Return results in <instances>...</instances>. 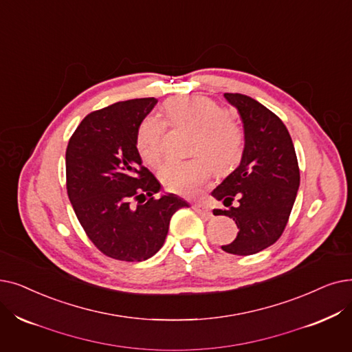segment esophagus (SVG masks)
Listing matches in <instances>:
<instances>
[{"instance_id": "1", "label": "esophagus", "mask_w": 352, "mask_h": 352, "mask_svg": "<svg viewBox=\"0 0 352 352\" xmlns=\"http://www.w3.org/2000/svg\"><path fill=\"white\" fill-rule=\"evenodd\" d=\"M194 210L197 211V212H200V214H203V216H207V217H210V216H212V212H211V210L206 206V204H203V203H195L194 206Z\"/></svg>"}]
</instances>
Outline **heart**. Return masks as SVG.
I'll return each mask as SVG.
<instances>
[{
    "instance_id": "1",
    "label": "heart",
    "mask_w": 352,
    "mask_h": 352,
    "mask_svg": "<svg viewBox=\"0 0 352 352\" xmlns=\"http://www.w3.org/2000/svg\"><path fill=\"white\" fill-rule=\"evenodd\" d=\"M166 122L195 129L187 161H173L162 166L160 178L171 192L191 197L208 181L212 168L219 174L228 173L239 164L243 154L244 136L241 128L220 103L207 96H177L165 103ZM165 122L157 115H148L136 132V146L141 158L157 166L164 155Z\"/></svg>"
}]
</instances>
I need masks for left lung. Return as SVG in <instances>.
I'll return each mask as SVG.
<instances>
[{
	"label": "left lung",
	"instance_id": "8db88e82",
	"mask_svg": "<svg viewBox=\"0 0 352 352\" xmlns=\"http://www.w3.org/2000/svg\"><path fill=\"white\" fill-rule=\"evenodd\" d=\"M224 98L241 118L244 148L239 166L211 195L228 207L216 210V216L233 219L239 228L237 237L221 249L249 256L282 236L299 188V166L292 138L276 115L246 95Z\"/></svg>",
	"mask_w": 352,
	"mask_h": 352
}]
</instances>
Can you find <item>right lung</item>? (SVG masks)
I'll use <instances>...</instances> for the list:
<instances>
[{"mask_svg":"<svg viewBox=\"0 0 352 352\" xmlns=\"http://www.w3.org/2000/svg\"><path fill=\"white\" fill-rule=\"evenodd\" d=\"M155 98L113 103L89 113L66 149L67 195L91 243L106 256L142 262L162 246L173 214L190 204L165 192L142 165L136 132Z\"/></svg>","mask_w":352,"mask_h":352,"instance_id":"obj_1","label":"right lung"}]
</instances>
